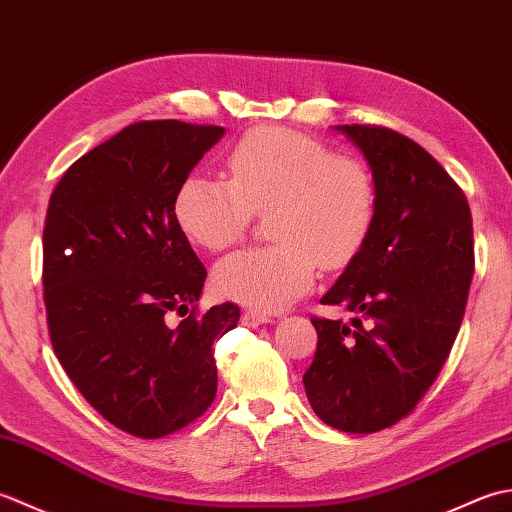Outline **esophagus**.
<instances>
[{"instance_id":"1","label":"esophagus","mask_w":512,"mask_h":512,"mask_svg":"<svg viewBox=\"0 0 512 512\" xmlns=\"http://www.w3.org/2000/svg\"><path fill=\"white\" fill-rule=\"evenodd\" d=\"M242 323L248 325V328H257V325L262 323H273V317H268V314L257 312V310H246L242 314Z\"/></svg>"}]
</instances>
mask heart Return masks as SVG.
Listing matches in <instances>:
<instances>
[{
    "instance_id": "b5f03b06",
    "label": "heart",
    "mask_w": 512,
    "mask_h": 512,
    "mask_svg": "<svg viewBox=\"0 0 512 512\" xmlns=\"http://www.w3.org/2000/svg\"><path fill=\"white\" fill-rule=\"evenodd\" d=\"M228 176L184 178L173 215L193 244L211 253L237 244L268 215L273 246L222 259L213 286L259 312H279L310 292L317 266L339 270L367 244L376 184L365 162L284 127H255L228 154Z\"/></svg>"
}]
</instances>
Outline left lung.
<instances>
[{"instance_id": "left-lung-1", "label": "left lung", "mask_w": 512, "mask_h": 512, "mask_svg": "<svg viewBox=\"0 0 512 512\" xmlns=\"http://www.w3.org/2000/svg\"><path fill=\"white\" fill-rule=\"evenodd\" d=\"M363 151L376 184L367 244L321 303L358 314L312 317L319 334L303 385L334 429L374 433L416 409L447 363L473 279L464 191L429 151L380 125L336 127Z\"/></svg>"}]
</instances>
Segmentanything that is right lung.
Segmentation results:
<instances>
[{
	"mask_svg": "<svg viewBox=\"0 0 512 512\" xmlns=\"http://www.w3.org/2000/svg\"><path fill=\"white\" fill-rule=\"evenodd\" d=\"M224 132L127 125L50 195L43 301L54 354L81 396L136 438L169 436L211 407L213 343L239 321L228 301L198 312L206 268L173 215L182 180Z\"/></svg>",
	"mask_w": 512,
	"mask_h": 512,
	"instance_id": "obj_1",
	"label": "right lung"
}]
</instances>
